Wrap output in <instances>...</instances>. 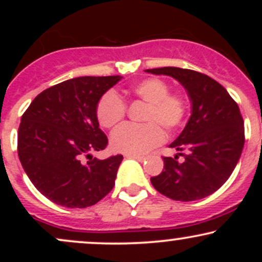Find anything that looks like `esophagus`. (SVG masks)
Here are the masks:
<instances>
[{
  "label": "esophagus",
  "instance_id": "esophagus-1",
  "mask_svg": "<svg viewBox=\"0 0 262 262\" xmlns=\"http://www.w3.org/2000/svg\"><path fill=\"white\" fill-rule=\"evenodd\" d=\"M128 159H135L138 161H144L146 159L145 155H134V154H127Z\"/></svg>",
  "mask_w": 262,
  "mask_h": 262
}]
</instances>
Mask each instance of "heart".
I'll return each instance as SVG.
<instances>
[{
    "mask_svg": "<svg viewBox=\"0 0 262 262\" xmlns=\"http://www.w3.org/2000/svg\"><path fill=\"white\" fill-rule=\"evenodd\" d=\"M169 83L159 77L138 81L129 93L146 103L143 113L144 124H124L111 135L114 151L139 155L148 152L164 141V128L172 133L181 127L187 114V101L180 92H170ZM127 106L117 93L107 92L98 101L96 116L104 128H113L123 121Z\"/></svg>",
    "mask_w": 262,
    "mask_h": 262,
    "instance_id": "heart-1",
    "label": "heart"
}]
</instances>
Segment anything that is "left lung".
I'll list each match as a JSON object with an SVG mask.
<instances>
[{
	"mask_svg": "<svg viewBox=\"0 0 262 262\" xmlns=\"http://www.w3.org/2000/svg\"><path fill=\"white\" fill-rule=\"evenodd\" d=\"M145 71L176 79L192 102L188 123L170 145L186 150L180 152L185 161L164 156V170L150 181L171 200H202L224 185L242 155L245 133L239 106L221 83L198 71L173 66Z\"/></svg>",
	"mask_w": 262,
	"mask_h": 262,
	"instance_id": "1",
	"label": "left lung"
}]
</instances>
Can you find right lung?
I'll list each match as a JSON object with an SVG mask.
<instances>
[{
    "label": "right lung",
    "mask_w": 262,
    "mask_h": 262,
    "mask_svg": "<svg viewBox=\"0 0 262 262\" xmlns=\"http://www.w3.org/2000/svg\"><path fill=\"white\" fill-rule=\"evenodd\" d=\"M121 76H82L44 90L18 128L20 164L35 188L52 202L86 208L112 191L122 155L104 160L91 152L107 146L96 108Z\"/></svg>",
    "instance_id": "add662e5"
}]
</instances>
